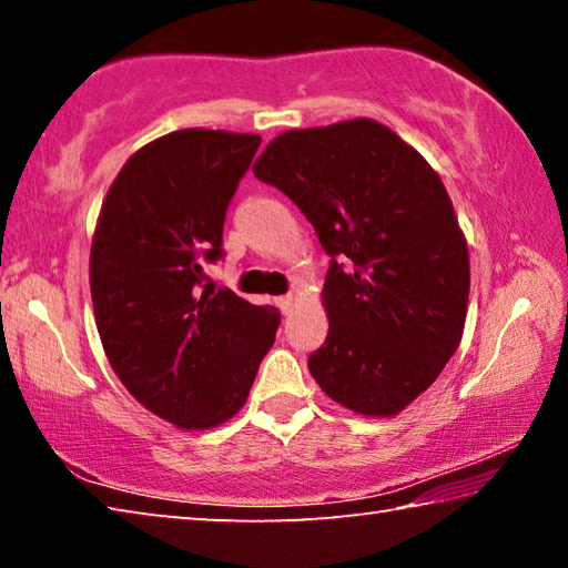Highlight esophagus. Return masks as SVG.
<instances>
[{"label": "esophagus", "instance_id": "esophagus-1", "mask_svg": "<svg viewBox=\"0 0 568 568\" xmlns=\"http://www.w3.org/2000/svg\"><path fill=\"white\" fill-rule=\"evenodd\" d=\"M275 305L281 307V313H291V307H293V295H281V297H275Z\"/></svg>", "mask_w": 568, "mask_h": 568}]
</instances>
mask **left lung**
<instances>
[{
    "mask_svg": "<svg viewBox=\"0 0 568 568\" xmlns=\"http://www.w3.org/2000/svg\"><path fill=\"white\" fill-rule=\"evenodd\" d=\"M253 172L301 207L331 255V328L307 358L313 378L361 416H396L464 335L468 247L444 182L365 118L283 132Z\"/></svg>",
    "mask_w": 568,
    "mask_h": 568,
    "instance_id": "1",
    "label": "left lung"
}]
</instances>
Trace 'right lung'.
<instances>
[{
	"mask_svg": "<svg viewBox=\"0 0 568 568\" xmlns=\"http://www.w3.org/2000/svg\"><path fill=\"white\" fill-rule=\"evenodd\" d=\"M261 138L178 130L124 162L92 237L94 321L112 371L142 406L185 430L245 406L281 313L203 285L223 257L230 200Z\"/></svg>",
	"mask_w": 568,
	"mask_h": 568,
	"instance_id": "obj_1",
	"label": "right lung"
}]
</instances>
